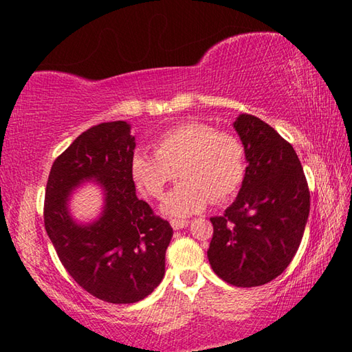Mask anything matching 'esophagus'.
<instances>
[{"label":"esophagus","mask_w":352,"mask_h":352,"mask_svg":"<svg viewBox=\"0 0 352 352\" xmlns=\"http://www.w3.org/2000/svg\"><path fill=\"white\" fill-rule=\"evenodd\" d=\"M188 223H189V220H184V219H172L170 220V226L174 230H177V231L186 228Z\"/></svg>","instance_id":"obj_1"}]
</instances>
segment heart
<instances>
[{
  "instance_id": "1",
  "label": "heart",
  "mask_w": 352,
  "mask_h": 352,
  "mask_svg": "<svg viewBox=\"0 0 352 352\" xmlns=\"http://www.w3.org/2000/svg\"><path fill=\"white\" fill-rule=\"evenodd\" d=\"M178 170L183 182L166 197L163 211L184 217L241 189L247 175L245 144L211 124L188 121L164 130L155 140V153L136 151L130 162L135 183L153 199H163Z\"/></svg>"
}]
</instances>
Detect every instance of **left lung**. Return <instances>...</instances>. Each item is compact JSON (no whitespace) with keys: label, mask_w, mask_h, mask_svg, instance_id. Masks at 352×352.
I'll list each match as a JSON object with an SVG mask.
<instances>
[{"label":"left lung","mask_w":352,"mask_h":352,"mask_svg":"<svg viewBox=\"0 0 352 352\" xmlns=\"http://www.w3.org/2000/svg\"><path fill=\"white\" fill-rule=\"evenodd\" d=\"M234 129L245 144L247 175L233 205L211 217L208 259L214 273L236 287H256L281 275L300 247L311 194L290 142L253 115Z\"/></svg>","instance_id":"8db88e82"}]
</instances>
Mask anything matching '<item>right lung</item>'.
<instances>
[{"mask_svg": "<svg viewBox=\"0 0 352 352\" xmlns=\"http://www.w3.org/2000/svg\"><path fill=\"white\" fill-rule=\"evenodd\" d=\"M135 136L126 121L102 122L77 136L56 158L46 183L45 230L69 276L113 305L144 300L162 283L172 239L168 220L135 192L130 172ZM104 189V211L93 224H76L69 195L83 181Z\"/></svg>", "mask_w": 352, "mask_h": 352, "instance_id": "obj_1", "label": "right lung"}]
</instances>
